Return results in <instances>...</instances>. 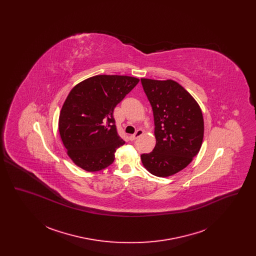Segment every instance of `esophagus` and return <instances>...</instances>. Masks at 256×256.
Masks as SVG:
<instances>
[{"mask_svg": "<svg viewBox=\"0 0 256 256\" xmlns=\"http://www.w3.org/2000/svg\"><path fill=\"white\" fill-rule=\"evenodd\" d=\"M143 134H144V132L142 130H138L135 134H132V135H130V139L132 140V141H134V140H136L138 137H140L141 135H143Z\"/></svg>", "mask_w": 256, "mask_h": 256, "instance_id": "1", "label": "esophagus"}]
</instances>
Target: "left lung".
Instances as JSON below:
<instances>
[{"instance_id":"left-lung-1","label":"left lung","mask_w":256,"mask_h":256,"mask_svg":"<svg viewBox=\"0 0 256 256\" xmlns=\"http://www.w3.org/2000/svg\"><path fill=\"white\" fill-rule=\"evenodd\" d=\"M152 108L156 144L143 154L144 167L154 176H170L186 168L204 140L202 112L195 98L174 80L141 78Z\"/></svg>"}]
</instances>
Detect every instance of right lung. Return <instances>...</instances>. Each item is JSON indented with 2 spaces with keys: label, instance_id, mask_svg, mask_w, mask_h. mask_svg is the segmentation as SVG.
Listing matches in <instances>:
<instances>
[{
  "label": "right lung",
  "instance_id": "right-lung-1",
  "mask_svg": "<svg viewBox=\"0 0 256 256\" xmlns=\"http://www.w3.org/2000/svg\"><path fill=\"white\" fill-rule=\"evenodd\" d=\"M139 78L98 74L78 84L61 108L58 130L67 154L87 172L106 169L124 144L117 134L113 111Z\"/></svg>",
  "mask_w": 256,
  "mask_h": 256
}]
</instances>
